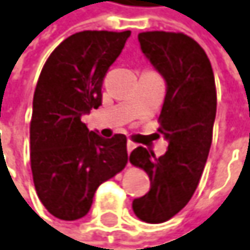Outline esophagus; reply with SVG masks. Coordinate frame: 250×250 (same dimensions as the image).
Here are the masks:
<instances>
[{"instance_id":"34e87169","label":"esophagus","mask_w":250,"mask_h":250,"mask_svg":"<svg viewBox=\"0 0 250 250\" xmlns=\"http://www.w3.org/2000/svg\"><path fill=\"white\" fill-rule=\"evenodd\" d=\"M135 147H136V145L133 144V142H128V144H126V150H128V153H131Z\"/></svg>"}]
</instances>
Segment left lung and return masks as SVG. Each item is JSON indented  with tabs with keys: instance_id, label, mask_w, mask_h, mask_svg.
I'll return each mask as SVG.
<instances>
[{
	"instance_id": "8db88e82",
	"label": "left lung",
	"mask_w": 250,
	"mask_h": 250,
	"mask_svg": "<svg viewBox=\"0 0 250 250\" xmlns=\"http://www.w3.org/2000/svg\"><path fill=\"white\" fill-rule=\"evenodd\" d=\"M141 50L166 83L160 129L168 142L159 159L139 146L129 156L144 168L150 190L132 203L136 217L160 224L187 206L201 179L212 142L217 91L211 63L190 36L173 32H142Z\"/></svg>"
}]
</instances>
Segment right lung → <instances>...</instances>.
<instances>
[{"mask_svg": "<svg viewBox=\"0 0 250 250\" xmlns=\"http://www.w3.org/2000/svg\"><path fill=\"white\" fill-rule=\"evenodd\" d=\"M131 31H84L44 63L33 95L31 167L39 200L63 221L87 215L98 186L126 166V136L101 138L82 121L103 104V80Z\"/></svg>", "mask_w": 250, "mask_h": 250, "instance_id": "right-lung-1", "label": "right lung"}]
</instances>
